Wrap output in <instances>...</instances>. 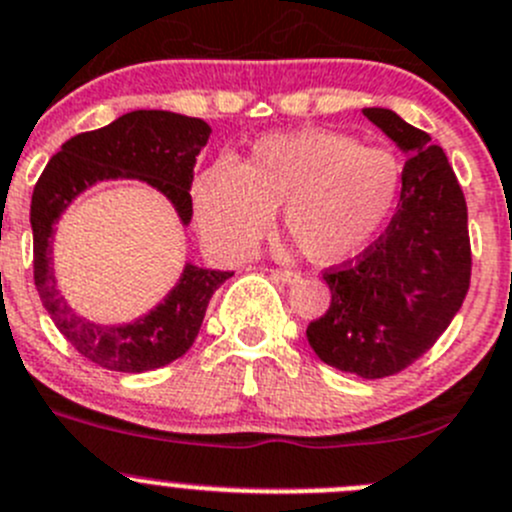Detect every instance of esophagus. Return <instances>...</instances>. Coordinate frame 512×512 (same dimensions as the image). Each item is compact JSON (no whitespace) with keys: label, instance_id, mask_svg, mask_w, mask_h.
Segmentation results:
<instances>
[{"label":"esophagus","instance_id":"1","mask_svg":"<svg viewBox=\"0 0 512 512\" xmlns=\"http://www.w3.org/2000/svg\"><path fill=\"white\" fill-rule=\"evenodd\" d=\"M271 274L276 276V279L281 281V284H296V281L301 279V274H296V271H281V269H274Z\"/></svg>","mask_w":512,"mask_h":512}]
</instances>
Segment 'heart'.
I'll return each mask as SVG.
<instances>
[{
  "mask_svg": "<svg viewBox=\"0 0 512 512\" xmlns=\"http://www.w3.org/2000/svg\"><path fill=\"white\" fill-rule=\"evenodd\" d=\"M402 170L394 155L324 128L271 133L241 165L221 158L193 180V216L223 256L253 251L281 206V223L306 259L342 264L392 216Z\"/></svg>",
  "mask_w": 512,
  "mask_h": 512,
  "instance_id": "obj_1",
  "label": "heart"
}]
</instances>
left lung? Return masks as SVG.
Listing matches in <instances>:
<instances>
[{
    "instance_id": "1",
    "label": "left lung",
    "mask_w": 512,
    "mask_h": 512,
    "mask_svg": "<svg viewBox=\"0 0 512 512\" xmlns=\"http://www.w3.org/2000/svg\"><path fill=\"white\" fill-rule=\"evenodd\" d=\"M405 155L387 231L342 269L326 271L332 304L306 329L329 367L364 379L410 367L440 339L470 286L467 206L440 145L387 107H364Z\"/></svg>"
}]
</instances>
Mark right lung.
Returning a JSON list of instances; mask_svg holds the SVG:
<instances>
[{"label":"right lung","instance_id":"obj_1","mask_svg":"<svg viewBox=\"0 0 512 512\" xmlns=\"http://www.w3.org/2000/svg\"><path fill=\"white\" fill-rule=\"evenodd\" d=\"M211 138L201 118L168 110H135L110 125L67 140L52 155L32 193L34 284L62 337L85 359L110 372L140 374L160 369L188 352L201 332L213 291L233 271L203 269L186 261L183 274L148 314L123 324H100L77 314L55 276V223L77 196L102 180H143L163 193L188 226L193 218V168Z\"/></svg>","mask_w":512,"mask_h":512}]
</instances>
